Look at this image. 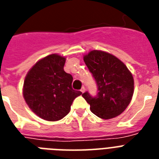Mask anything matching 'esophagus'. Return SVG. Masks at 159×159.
Returning <instances> with one entry per match:
<instances>
[{
    "label": "esophagus",
    "mask_w": 159,
    "mask_h": 159,
    "mask_svg": "<svg viewBox=\"0 0 159 159\" xmlns=\"http://www.w3.org/2000/svg\"><path fill=\"white\" fill-rule=\"evenodd\" d=\"M80 91L82 92V93H84V92L85 91V88H84V86H83V87L80 89Z\"/></svg>",
    "instance_id": "34e87169"
}]
</instances>
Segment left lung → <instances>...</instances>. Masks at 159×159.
Instances as JSON below:
<instances>
[{
    "label": "left lung",
    "instance_id": "left-lung-1",
    "mask_svg": "<svg viewBox=\"0 0 159 159\" xmlns=\"http://www.w3.org/2000/svg\"><path fill=\"white\" fill-rule=\"evenodd\" d=\"M84 61L95 80L98 93L92 96L88 91L82 94L96 116L109 119L122 114L134 93V78L126 66L114 55L92 50Z\"/></svg>",
    "mask_w": 159,
    "mask_h": 159
}]
</instances>
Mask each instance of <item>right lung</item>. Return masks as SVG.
Instances as JSON below:
<instances>
[{
	"label": "right lung",
	"instance_id": "add662e5",
	"mask_svg": "<svg viewBox=\"0 0 159 159\" xmlns=\"http://www.w3.org/2000/svg\"><path fill=\"white\" fill-rule=\"evenodd\" d=\"M66 58L48 55L38 61L25 79V100L35 114L57 121L69 114L74 99L81 92L72 88L73 77L64 70Z\"/></svg>",
	"mask_w": 159,
	"mask_h": 159
}]
</instances>
